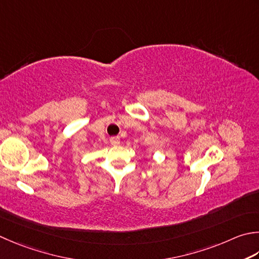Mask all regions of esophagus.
<instances>
[{"instance_id":"obj_1","label":"esophagus","mask_w":259,"mask_h":259,"mask_svg":"<svg viewBox=\"0 0 259 259\" xmlns=\"http://www.w3.org/2000/svg\"><path fill=\"white\" fill-rule=\"evenodd\" d=\"M110 143L112 144V145H114V146L119 145V144H120V137H119V136L111 137V138H110Z\"/></svg>"}]
</instances>
